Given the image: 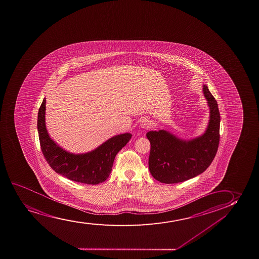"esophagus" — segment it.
<instances>
[{"label": "esophagus", "instance_id": "1", "mask_svg": "<svg viewBox=\"0 0 259 259\" xmlns=\"http://www.w3.org/2000/svg\"><path fill=\"white\" fill-rule=\"evenodd\" d=\"M152 126V122L150 121V119H144L141 122V127L144 128H150Z\"/></svg>", "mask_w": 259, "mask_h": 259}]
</instances>
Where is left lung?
<instances>
[{"label":"left lung","mask_w":259,"mask_h":259,"mask_svg":"<svg viewBox=\"0 0 259 259\" xmlns=\"http://www.w3.org/2000/svg\"><path fill=\"white\" fill-rule=\"evenodd\" d=\"M203 94L209 107L208 127L202 136L183 140L164 130L149 131L150 174L163 184H178L203 173L215 158L219 144L220 113L218 102L203 85Z\"/></svg>","instance_id":"left-lung-1"}]
</instances>
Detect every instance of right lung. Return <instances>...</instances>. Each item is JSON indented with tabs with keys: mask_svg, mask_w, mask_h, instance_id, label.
<instances>
[{
	"mask_svg": "<svg viewBox=\"0 0 259 259\" xmlns=\"http://www.w3.org/2000/svg\"><path fill=\"white\" fill-rule=\"evenodd\" d=\"M45 109L44 98L38 111L37 130L41 151L50 167L77 183L98 184L105 181L112 170L116 154L128 144L132 135L115 136L91 152L75 155L63 150L50 138L45 124Z\"/></svg>",
	"mask_w": 259,
	"mask_h": 259,
	"instance_id": "right-lung-1",
	"label": "right lung"
}]
</instances>
